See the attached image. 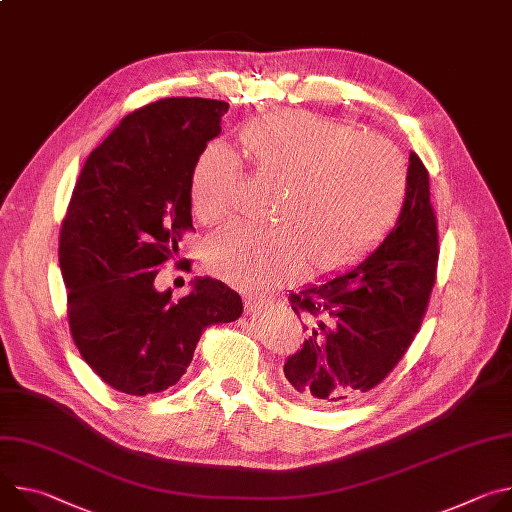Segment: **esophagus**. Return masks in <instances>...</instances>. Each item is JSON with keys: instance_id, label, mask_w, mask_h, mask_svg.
Masks as SVG:
<instances>
[{"instance_id": "34e87169", "label": "esophagus", "mask_w": 512, "mask_h": 512, "mask_svg": "<svg viewBox=\"0 0 512 512\" xmlns=\"http://www.w3.org/2000/svg\"><path fill=\"white\" fill-rule=\"evenodd\" d=\"M267 304H269V300H263V298H257V296H249V298H245V308H247V312H259V310H263V308H267Z\"/></svg>"}]
</instances>
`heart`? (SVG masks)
<instances>
[{
    "label": "heart",
    "mask_w": 512,
    "mask_h": 512,
    "mask_svg": "<svg viewBox=\"0 0 512 512\" xmlns=\"http://www.w3.org/2000/svg\"><path fill=\"white\" fill-rule=\"evenodd\" d=\"M241 143L257 176L281 186L271 229L227 225L206 253L208 269L237 287L263 291L310 273H330L369 255L389 233L405 196V164L393 143L308 111L251 121ZM237 160L212 141L190 174L192 210L204 223L225 216Z\"/></svg>",
    "instance_id": "b5f03b06"
}]
</instances>
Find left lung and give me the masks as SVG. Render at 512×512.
<instances>
[{
  "mask_svg": "<svg viewBox=\"0 0 512 512\" xmlns=\"http://www.w3.org/2000/svg\"><path fill=\"white\" fill-rule=\"evenodd\" d=\"M437 255L429 174L411 152L405 200L383 243L326 283L289 294L294 312L306 314L308 338L283 364L287 391L312 407L334 409L375 389L421 326Z\"/></svg>",
  "mask_w": 512,
  "mask_h": 512,
  "instance_id": "8db88e82",
  "label": "left lung"
}]
</instances>
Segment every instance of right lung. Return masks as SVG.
<instances>
[{"instance_id":"obj_1","label":"right lung","mask_w":512,"mask_h":512,"mask_svg":"<svg viewBox=\"0 0 512 512\" xmlns=\"http://www.w3.org/2000/svg\"><path fill=\"white\" fill-rule=\"evenodd\" d=\"M227 111L225 101L172 97L129 113L72 190L58 243L68 326L89 367L121 393L176 385L202 330L243 314L237 291L212 277H196L178 302L154 285L192 229V166Z\"/></svg>"}]
</instances>
